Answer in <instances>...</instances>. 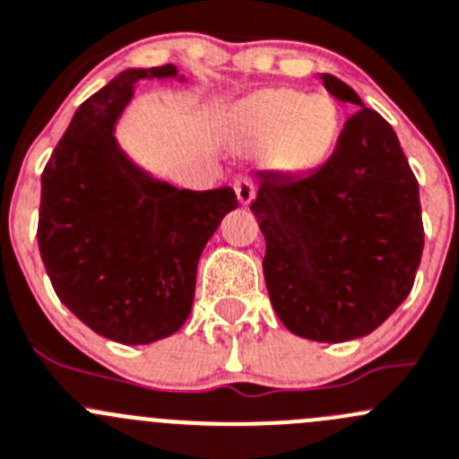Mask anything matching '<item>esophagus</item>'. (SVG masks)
<instances>
[{"mask_svg": "<svg viewBox=\"0 0 459 459\" xmlns=\"http://www.w3.org/2000/svg\"><path fill=\"white\" fill-rule=\"evenodd\" d=\"M233 188L242 206H248V204L253 202V197H255V181H253L251 175H239L238 179H235Z\"/></svg>", "mask_w": 459, "mask_h": 459, "instance_id": "esophagus-1", "label": "esophagus"}]
</instances>
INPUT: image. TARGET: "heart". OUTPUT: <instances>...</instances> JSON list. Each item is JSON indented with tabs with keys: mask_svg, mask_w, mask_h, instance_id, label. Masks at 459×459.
<instances>
[{
	"mask_svg": "<svg viewBox=\"0 0 459 459\" xmlns=\"http://www.w3.org/2000/svg\"><path fill=\"white\" fill-rule=\"evenodd\" d=\"M230 126L247 143H273V157L282 168L305 170L316 166L332 148L336 109L323 96L266 89L235 107Z\"/></svg>",
	"mask_w": 459,
	"mask_h": 459,
	"instance_id": "heart-1",
	"label": "heart"
}]
</instances>
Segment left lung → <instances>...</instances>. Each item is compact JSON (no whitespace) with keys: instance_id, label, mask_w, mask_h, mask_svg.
I'll return each instance as SVG.
<instances>
[{"instance_id":"obj_1","label":"left lung","mask_w":459,"mask_h":459,"mask_svg":"<svg viewBox=\"0 0 459 459\" xmlns=\"http://www.w3.org/2000/svg\"><path fill=\"white\" fill-rule=\"evenodd\" d=\"M320 80L359 111L314 172L260 175L251 211L278 318L296 336L342 342L375 332L406 300L424 224L420 184L390 123L336 75Z\"/></svg>"}]
</instances>
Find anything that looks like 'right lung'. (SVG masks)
Wrapping results in <instances>:
<instances>
[{
    "instance_id": "right-lung-1",
    "label": "right lung",
    "mask_w": 459,
    "mask_h": 459,
    "mask_svg": "<svg viewBox=\"0 0 459 459\" xmlns=\"http://www.w3.org/2000/svg\"><path fill=\"white\" fill-rule=\"evenodd\" d=\"M141 78H177V66L123 71L78 107L42 172L38 220L57 298L126 345L161 341L186 323L199 255L238 208L229 186L179 190L127 159L114 130Z\"/></svg>"
}]
</instances>
